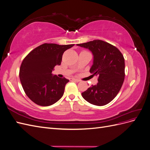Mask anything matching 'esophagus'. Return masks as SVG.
Returning a JSON list of instances; mask_svg holds the SVG:
<instances>
[{
	"instance_id": "obj_1",
	"label": "esophagus",
	"mask_w": 150,
	"mask_h": 150,
	"mask_svg": "<svg viewBox=\"0 0 150 150\" xmlns=\"http://www.w3.org/2000/svg\"><path fill=\"white\" fill-rule=\"evenodd\" d=\"M71 81H76V82H79L80 80L79 79H75V78H71L70 79Z\"/></svg>"
}]
</instances>
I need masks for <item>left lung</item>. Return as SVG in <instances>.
<instances>
[{
	"mask_svg": "<svg viewBox=\"0 0 150 150\" xmlns=\"http://www.w3.org/2000/svg\"><path fill=\"white\" fill-rule=\"evenodd\" d=\"M77 46L88 49L93 55V64L89 72L98 75V83L92 85L82 96L89 103L104 106L114 99L125 79V59L120 50L101 40H94Z\"/></svg>",
	"mask_w": 150,
	"mask_h": 150,
	"instance_id": "left-lung-1",
	"label": "left lung"
}]
</instances>
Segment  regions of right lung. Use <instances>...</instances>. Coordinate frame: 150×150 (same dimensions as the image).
Masks as SVG:
<instances>
[{"label":"right lung","mask_w":150,"mask_h":150,"mask_svg":"<svg viewBox=\"0 0 150 150\" xmlns=\"http://www.w3.org/2000/svg\"><path fill=\"white\" fill-rule=\"evenodd\" d=\"M74 44L45 43L30 52L22 61L19 78L26 95L34 103L48 106L56 103L64 94L69 80L52 75L56 65H60L62 54Z\"/></svg>","instance_id":"right-lung-1"}]
</instances>
